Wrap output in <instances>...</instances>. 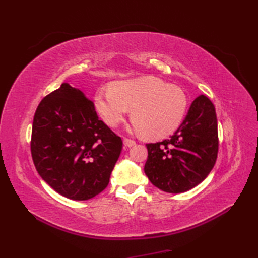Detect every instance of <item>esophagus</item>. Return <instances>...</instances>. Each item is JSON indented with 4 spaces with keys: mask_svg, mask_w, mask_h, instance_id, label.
Returning <instances> with one entry per match:
<instances>
[{
    "mask_svg": "<svg viewBox=\"0 0 258 258\" xmlns=\"http://www.w3.org/2000/svg\"><path fill=\"white\" fill-rule=\"evenodd\" d=\"M123 143H124V145L126 147H132V146H134L136 144V142L133 141V140H130V139H124L123 140Z\"/></svg>",
    "mask_w": 258,
    "mask_h": 258,
    "instance_id": "esophagus-1",
    "label": "esophagus"
}]
</instances>
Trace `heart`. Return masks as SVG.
I'll return each instance as SVG.
<instances>
[{"label":"heart","instance_id":"heart-1","mask_svg":"<svg viewBox=\"0 0 258 258\" xmlns=\"http://www.w3.org/2000/svg\"><path fill=\"white\" fill-rule=\"evenodd\" d=\"M94 105L111 127L118 126L132 109L134 132L161 139L173 133L183 120L187 96L180 87L146 75L100 89L94 95Z\"/></svg>","mask_w":258,"mask_h":258}]
</instances>
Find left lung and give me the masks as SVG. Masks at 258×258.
<instances>
[{
  "instance_id": "8db88e82",
  "label": "left lung",
  "mask_w": 258,
  "mask_h": 258,
  "mask_svg": "<svg viewBox=\"0 0 258 258\" xmlns=\"http://www.w3.org/2000/svg\"><path fill=\"white\" fill-rule=\"evenodd\" d=\"M144 172L166 193H184L204 180L218 151L215 107L205 95L196 97L182 124L168 140L146 144Z\"/></svg>"
}]
</instances>
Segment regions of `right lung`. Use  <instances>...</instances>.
I'll use <instances>...</instances> for the list:
<instances>
[{"instance_id":"add662e5","label":"right lung","mask_w":258,"mask_h":258,"mask_svg":"<svg viewBox=\"0 0 258 258\" xmlns=\"http://www.w3.org/2000/svg\"><path fill=\"white\" fill-rule=\"evenodd\" d=\"M122 139L98 119L83 92L63 83L38 104L33 119L31 153L40 176L74 201L106 188Z\"/></svg>"}]
</instances>
